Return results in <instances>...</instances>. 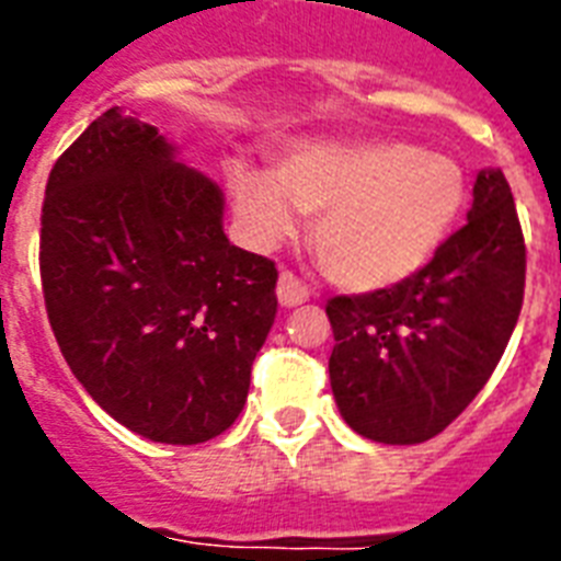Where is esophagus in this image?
Returning a JSON list of instances; mask_svg holds the SVG:
<instances>
[{
  "label": "esophagus",
  "mask_w": 561,
  "mask_h": 561,
  "mask_svg": "<svg viewBox=\"0 0 561 561\" xmlns=\"http://www.w3.org/2000/svg\"><path fill=\"white\" fill-rule=\"evenodd\" d=\"M276 297L285 308H294V306H302L308 299V288L302 285L297 273L290 271H282L279 273V285H276Z\"/></svg>",
  "instance_id": "obj_1"
}]
</instances>
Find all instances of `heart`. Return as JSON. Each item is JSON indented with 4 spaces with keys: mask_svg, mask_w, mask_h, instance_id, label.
Returning <instances> with one entry per match:
<instances>
[{
    "mask_svg": "<svg viewBox=\"0 0 561 561\" xmlns=\"http://www.w3.org/2000/svg\"><path fill=\"white\" fill-rule=\"evenodd\" d=\"M238 215L255 238L276 241L317 211L311 250L334 285L355 294L416 276L457 227L469 178L454 157L404 139L302 142L273 174L250 165L227 171Z\"/></svg>",
    "mask_w": 561,
    "mask_h": 561,
    "instance_id": "heart-1",
    "label": "heart"
}]
</instances>
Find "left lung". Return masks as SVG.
Wrapping results in <instances>:
<instances>
[{
  "label": "left lung",
  "instance_id": "8db88e82",
  "mask_svg": "<svg viewBox=\"0 0 561 561\" xmlns=\"http://www.w3.org/2000/svg\"><path fill=\"white\" fill-rule=\"evenodd\" d=\"M527 247L504 171L474 183L469 224L392 288L334 297L329 378L352 431L416 445L451 425L495 373L524 302Z\"/></svg>",
  "mask_w": 561,
  "mask_h": 561
}]
</instances>
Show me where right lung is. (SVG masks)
<instances>
[{
  "instance_id": "right-lung-1",
  "label": "right lung",
  "mask_w": 561,
  "mask_h": 561,
  "mask_svg": "<svg viewBox=\"0 0 561 561\" xmlns=\"http://www.w3.org/2000/svg\"><path fill=\"white\" fill-rule=\"evenodd\" d=\"M39 279L83 390L134 434H224L276 317V264L224 236V192L110 107L48 174Z\"/></svg>"
}]
</instances>
